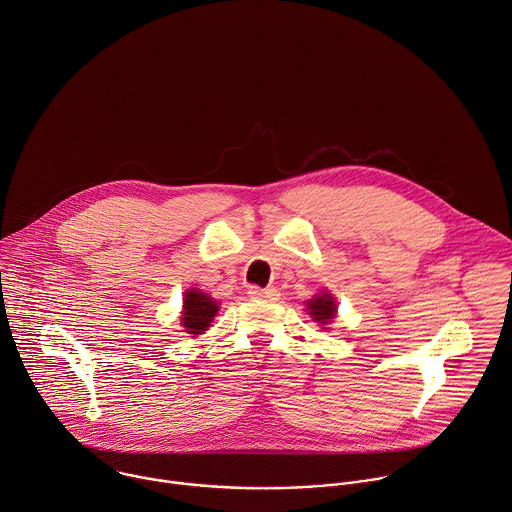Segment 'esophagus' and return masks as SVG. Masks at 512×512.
<instances>
[{"label":"esophagus","instance_id":"34e87169","mask_svg":"<svg viewBox=\"0 0 512 512\" xmlns=\"http://www.w3.org/2000/svg\"><path fill=\"white\" fill-rule=\"evenodd\" d=\"M248 294L252 298H266V300H276L278 298V290L276 288H260V286H250Z\"/></svg>","mask_w":512,"mask_h":512}]
</instances>
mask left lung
<instances>
[{"label":"left lung","mask_w":512,"mask_h":512,"mask_svg":"<svg viewBox=\"0 0 512 512\" xmlns=\"http://www.w3.org/2000/svg\"><path fill=\"white\" fill-rule=\"evenodd\" d=\"M306 311H309L313 321L321 325H329L337 315V304L329 292H323L311 300H306Z\"/></svg>","instance_id":"8db88e82"}]
</instances>
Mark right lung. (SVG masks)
<instances>
[{"label": "right lung", "instance_id": "add662e5", "mask_svg": "<svg viewBox=\"0 0 512 512\" xmlns=\"http://www.w3.org/2000/svg\"><path fill=\"white\" fill-rule=\"evenodd\" d=\"M220 311V302L208 296V292H201L189 288L183 298V313H181V327L189 335H203L208 331L212 319Z\"/></svg>", "mask_w": 512, "mask_h": 512}]
</instances>
